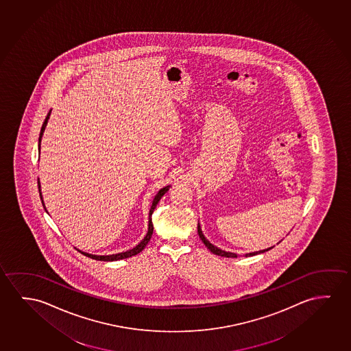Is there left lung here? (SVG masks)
<instances>
[{"label": "left lung", "instance_id": "1", "mask_svg": "<svg viewBox=\"0 0 351 351\" xmlns=\"http://www.w3.org/2000/svg\"><path fill=\"white\" fill-rule=\"evenodd\" d=\"M198 234H199V238L202 239V242L204 243L205 247L210 250L211 253L216 254V255H219V256H225V258H237V254L231 253V252H225V250H222V249L217 248L215 247L214 244H211L206 238H205L204 234L202 232V228H200V225L198 223ZM271 248H274V247H270V248L264 249V250H259V252H253V253L245 254V256H253V255H258V254L265 253V252H267V250H270Z\"/></svg>", "mask_w": 351, "mask_h": 351}]
</instances>
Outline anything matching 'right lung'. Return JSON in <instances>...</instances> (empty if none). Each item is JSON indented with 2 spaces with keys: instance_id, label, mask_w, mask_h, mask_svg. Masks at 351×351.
<instances>
[{
  "instance_id": "obj_1",
  "label": "right lung",
  "mask_w": 351,
  "mask_h": 351,
  "mask_svg": "<svg viewBox=\"0 0 351 351\" xmlns=\"http://www.w3.org/2000/svg\"><path fill=\"white\" fill-rule=\"evenodd\" d=\"M52 110V109H51ZM51 110H49V114H47V117L45 119V121H43V128H41V131H40V137H38V153H40V148H41V140H43V132H45V129H46V125L49 123V117H51ZM171 186H165V187H162V189H159V192L156 193V197H154V199L152 202L151 209H149V220H148V232H147L146 237L143 238L142 241H141L137 245H136L135 248L130 249V250H126V252H123V253L118 254H110V255H95V254H88L85 253V252H81V253L84 254V255H86L87 258H91V259L99 260V261H117V260L126 259V258H131V256H134V255H137V254L141 253L143 249L146 248L147 244L149 242V239H151L152 234H153V223H152V214H153V211L156 209V204L159 203V200L162 198V195L167 193L169 189H170ZM38 192H40V198H41V202H43V208H45V210L47 213V209H46V206H45V203H43V193H41V186H40V181H38Z\"/></svg>"
}]
</instances>
